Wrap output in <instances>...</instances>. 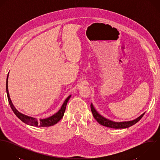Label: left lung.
<instances>
[{"label": "left lung", "mask_w": 160, "mask_h": 160, "mask_svg": "<svg viewBox=\"0 0 160 160\" xmlns=\"http://www.w3.org/2000/svg\"><path fill=\"white\" fill-rule=\"evenodd\" d=\"M91 108L93 118L97 120V121L99 124H100L102 126H106L108 128H113V129H124V128H129V127L133 126L134 124H135L136 123H137V122L143 117V116L145 114V113H143V114H141L136 119L132 120V121H123V122H114V121L109 120V119L104 118L103 116H102V115L99 114L97 112V110L95 109V108L93 107L92 103H91Z\"/></svg>", "instance_id": "left-lung-1"}]
</instances>
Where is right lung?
<instances>
[{
  "instance_id": "right-lung-1",
  "label": "right lung",
  "mask_w": 160,
  "mask_h": 160,
  "mask_svg": "<svg viewBox=\"0 0 160 160\" xmlns=\"http://www.w3.org/2000/svg\"><path fill=\"white\" fill-rule=\"evenodd\" d=\"M8 75H7V81H6V91H7V94L8 100L10 106L12 110H13V113L21 121H22L23 122H24V123H26L28 125L34 126H36V127H48V126H53V125L57 124L63 118L64 113H65V109H66V107H67V103L68 102L69 99L70 98V97L71 96V95H69L68 97L66 98V100L63 102L61 108L58 110V112H57L56 113H55L53 115H52V116H51L48 118H45V119H41L38 120L35 118L28 116L27 115H25V114L19 112L15 108L14 105H13V103L12 102V100L10 98L8 89Z\"/></svg>"
}]
</instances>
